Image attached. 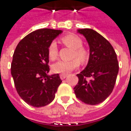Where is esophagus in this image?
Returning a JSON list of instances; mask_svg holds the SVG:
<instances>
[{
    "label": "esophagus",
    "instance_id": "1",
    "mask_svg": "<svg viewBox=\"0 0 131 131\" xmlns=\"http://www.w3.org/2000/svg\"><path fill=\"white\" fill-rule=\"evenodd\" d=\"M59 76H60V78H61V80H64V78H65L67 76V74H61L60 75H59Z\"/></svg>",
    "mask_w": 131,
    "mask_h": 131
}]
</instances>
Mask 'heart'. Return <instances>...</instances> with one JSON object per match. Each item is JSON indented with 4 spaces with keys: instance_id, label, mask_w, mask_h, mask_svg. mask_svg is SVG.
Returning <instances> with one entry per match:
<instances>
[{
    "instance_id": "heart-1",
    "label": "heart",
    "mask_w": 131,
    "mask_h": 131,
    "mask_svg": "<svg viewBox=\"0 0 131 131\" xmlns=\"http://www.w3.org/2000/svg\"><path fill=\"white\" fill-rule=\"evenodd\" d=\"M61 43L67 47L72 48V58L70 61H59L52 66V70L55 73H69L74 69L78 68L80 65V62L85 64L88 61L89 51L83 46V40L78 35L74 34L67 35L61 38ZM48 55L49 59L53 61L57 59L59 55V50L56 42L53 41L48 46Z\"/></svg>"
}]
</instances>
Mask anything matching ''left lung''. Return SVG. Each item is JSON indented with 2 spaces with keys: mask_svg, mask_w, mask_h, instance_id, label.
I'll use <instances>...</instances> for the list:
<instances>
[{
  "mask_svg": "<svg viewBox=\"0 0 131 131\" xmlns=\"http://www.w3.org/2000/svg\"><path fill=\"white\" fill-rule=\"evenodd\" d=\"M78 32L87 40L90 56L85 70L77 74L79 80L74 86V93L85 104L95 105L104 102L112 92L119 64L112 46L96 31L81 29Z\"/></svg>",
  "mask_w": 131,
  "mask_h": 131,
  "instance_id": "obj_1",
  "label": "left lung"
}]
</instances>
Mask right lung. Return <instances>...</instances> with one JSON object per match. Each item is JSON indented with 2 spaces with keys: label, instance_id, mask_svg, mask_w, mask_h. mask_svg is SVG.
<instances>
[{
  "label": "right lung",
  "instance_id": "1",
  "mask_svg": "<svg viewBox=\"0 0 131 131\" xmlns=\"http://www.w3.org/2000/svg\"><path fill=\"white\" fill-rule=\"evenodd\" d=\"M61 32L58 29H37L20 40L14 51L12 75L18 94L29 105L46 106L55 98L61 80L59 74H48V49Z\"/></svg>",
  "mask_w": 131,
  "mask_h": 131
}]
</instances>
